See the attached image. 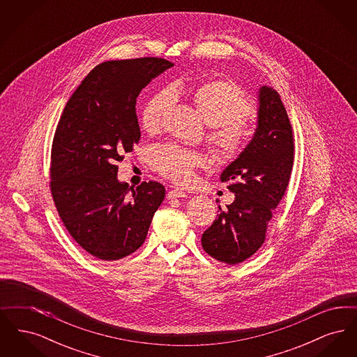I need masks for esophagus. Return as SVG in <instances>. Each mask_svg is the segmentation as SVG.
Returning <instances> with one entry per match:
<instances>
[{"instance_id": "1", "label": "esophagus", "mask_w": 357, "mask_h": 357, "mask_svg": "<svg viewBox=\"0 0 357 357\" xmlns=\"http://www.w3.org/2000/svg\"><path fill=\"white\" fill-rule=\"evenodd\" d=\"M187 194L183 190H179V188H174L169 191L167 194V198L169 199H175V198H186Z\"/></svg>"}]
</instances>
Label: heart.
I'll return each instance as SVG.
<instances>
[{
    "label": "heart",
    "mask_w": 357,
    "mask_h": 357,
    "mask_svg": "<svg viewBox=\"0 0 357 357\" xmlns=\"http://www.w3.org/2000/svg\"><path fill=\"white\" fill-rule=\"evenodd\" d=\"M174 93H190L204 123L210 127L208 143L221 160H233L248 144L249 131L243 120L253 112V105L246 93L233 82L214 79L191 88L185 82L174 86ZM171 93L160 91L153 95L140 111V123L144 131L155 132L170 107ZM153 169L176 183L188 182L194 169L202 165L204 158L174 143L158 146L151 155Z\"/></svg>",
    "instance_id": "obj_1"
}]
</instances>
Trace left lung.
I'll return each mask as SVG.
<instances>
[{
    "label": "left lung",
    "instance_id": "left-lung-1",
    "mask_svg": "<svg viewBox=\"0 0 357 357\" xmlns=\"http://www.w3.org/2000/svg\"><path fill=\"white\" fill-rule=\"evenodd\" d=\"M294 143L287 109L275 89H258L257 128L252 140L220 175L234 192L202 234L204 252L227 265L252 257L265 241L272 211L282 199L293 167Z\"/></svg>",
    "mask_w": 357,
    "mask_h": 357
}]
</instances>
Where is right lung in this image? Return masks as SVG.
<instances>
[{"label":"right lung","instance_id":"add662e5","mask_svg":"<svg viewBox=\"0 0 357 357\" xmlns=\"http://www.w3.org/2000/svg\"><path fill=\"white\" fill-rule=\"evenodd\" d=\"M174 64L158 57L105 61L70 96L53 137L52 197L69 234L102 261L132 255L144 242L165 186L118 179L116 162L140 140L136 98Z\"/></svg>","mask_w":357,"mask_h":357}]
</instances>
